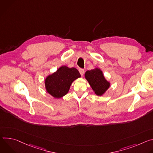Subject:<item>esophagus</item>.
Instances as JSON below:
<instances>
[{"label": "esophagus", "mask_w": 153, "mask_h": 153, "mask_svg": "<svg viewBox=\"0 0 153 153\" xmlns=\"http://www.w3.org/2000/svg\"><path fill=\"white\" fill-rule=\"evenodd\" d=\"M79 73H80L81 76H82L83 74H84V70L83 69H79Z\"/></svg>", "instance_id": "34e87169"}]
</instances>
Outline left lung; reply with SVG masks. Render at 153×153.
<instances>
[{"instance_id": "8db88e82", "label": "left lung", "mask_w": 153, "mask_h": 153, "mask_svg": "<svg viewBox=\"0 0 153 153\" xmlns=\"http://www.w3.org/2000/svg\"><path fill=\"white\" fill-rule=\"evenodd\" d=\"M85 77L97 95L103 94L109 88V82L105 79L102 71L98 69L87 71Z\"/></svg>"}]
</instances>
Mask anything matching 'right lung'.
I'll return each instance as SVG.
<instances>
[{
  "label": "right lung",
  "instance_id": "obj_1",
  "mask_svg": "<svg viewBox=\"0 0 153 153\" xmlns=\"http://www.w3.org/2000/svg\"><path fill=\"white\" fill-rule=\"evenodd\" d=\"M80 76L75 68L62 66L56 72L46 78L45 84L47 91L55 98H61L69 92L72 82Z\"/></svg>",
  "mask_w": 153,
  "mask_h": 153
}]
</instances>
